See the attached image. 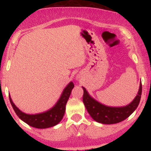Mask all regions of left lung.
<instances>
[{
	"instance_id": "1",
	"label": "left lung",
	"mask_w": 151,
	"mask_h": 151,
	"mask_svg": "<svg viewBox=\"0 0 151 151\" xmlns=\"http://www.w3.org/2000/svg\"><path fill=\"white\" fill-rule=\"evenodd\" d=\"M84 90L83 102L88 113L96 122L103 124H114L125 120L136 110L141 97L142 84H140L138 94L129 104L121 107L105 106L93 99L82 86Z\"/></svg>"
}]
</instances>
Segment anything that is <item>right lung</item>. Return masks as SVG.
Here are the masks:
<instances>
[{"label":"right lung","mask_w":151,"mask_h":151,"mask_svg":"<svg viewBox=\"0 0 151 151\" xmlns=\"http://www.w3.org/2000/svg\"><path fill=\"white\" fill-rule=\"evenodd\" d=\"M74 83L70 81L62 93L58 102L52 109L43 113L37 114H27L21 111L14 104L11 97L9 96L10 101L14 109L15 114L22 121L37 129H47L57 125L61 121L65 112V106L70 97L72 90L74 88Z\"/></svg>","instance_id":"obj_1"}]
</instances>
